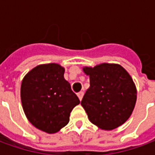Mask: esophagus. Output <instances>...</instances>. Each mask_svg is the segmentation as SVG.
Wrapping results in <instances>:
<instances>
[{
  "label": "esophagus",
  "instance_id": "esophagus-1",
  "mask_svg": "<svg viewBox=\"0 0 155 155\" xmlns=\"http://www.w3.org/2000/svg\"><path fill=\"white\" fill-rule=\"evenodd\" d=\"M77 95H78V97H79V99H80V101H81V100H82V98H83V95H84V92H83V91H81L80 93H78Z\"/></svg>",
  "mask_w": 155,
  "mask_h": 155
}]
</instances>
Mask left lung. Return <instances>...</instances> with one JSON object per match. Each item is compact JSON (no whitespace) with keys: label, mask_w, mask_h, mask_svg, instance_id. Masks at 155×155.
<instances>
[{"label":"left lung","mask_w":155,"mask_h":155,"mask_svg":"<svg viewBox=\"0 0 155 155\" xmlns=\"http://www.w3.org/2000/svg\"><path fill=\"white\" fill-rule=\"evenodd\" d=\"M90 76V87L81 105L91 123L101 130L116 129L132 114L137 100L135 84L120 64L102 63L83 67Z\"/></svg>","instance_id":"1"}]
</instances>
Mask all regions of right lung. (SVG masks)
I'll use <instances>...</instances> for the list:
<instances>
[{
    "label": "right lung",
    "instance_id": "add662e5",
    "mask_svg": "<svg viewBox=\"0 0 155 155\" xmlns=\"http://www.w3.org/2000/svg\"><path fill=\"white\" fill-rule=\"evenodd\" d=\"M64 68L56 63L39 64L25 74L21 99L27 120L47 134L59 132L70 121L77 95L64 78Z\"/></svg>",
    "mask_w": 155,
    "mask_h": 155
}]
</instances>
